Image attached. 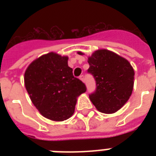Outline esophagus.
<instances>
[{"label": "esophagus", "mask_w": 156, "mask_h": 156, "mask_svg": "<svg viewBox=\"0 0 156 156\" xmlns=\"http://www.w3.org/2000/svg\"><path fill=\"white\" fill-rule=\"evenodd\" d=\"M79 78H80V80H82L84 83V81H85V78H84V75H81L80 77H79Z\"/></svg>", "instance_id": "34e87169"}]
</instances>
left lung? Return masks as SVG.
Segmentation results:
<instances>
[{"label":"left lung","instance_id":"obj_1","mask_svg":"<svg viewBox=\"0 0 156 156\" xmlns=\"http://www.w3.org/2000/svg\"><path fill=\"white\" fill-rule=\"evenodd\" d=\"M83 55L82 52H78ZM88 73L95 78L96 89L89 95L98 111L116 112L130 97L133 88L134 70L126 59L107 49L95 51L88 57Z\"/></svg>","mask_w":156,"mask_h":156}]
</instances>
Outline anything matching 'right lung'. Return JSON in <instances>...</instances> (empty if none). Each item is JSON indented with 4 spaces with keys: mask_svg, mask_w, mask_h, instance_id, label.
Returning a JSON list of instances; mask_svg holds the SVG:
<instances>
[{
    "mask_svg": "<svg viewBox=\"0 0 156 156\" xmlns=\"http://www.w3.org/2000/svg\"><path fill=\"white\" fill-rule=\"evenodd\" d=\"M24 83L38 111L55 121L69 118L74 112L77 98L87 90L85 84L73 77L68 56L55 52L32 61L26 69Z\"/></svg>",
    "mask_w": 156,
    "mask_h": 156,
    "instance_id": "add662e5",
    "label": "right lung"
}]
</instances>
